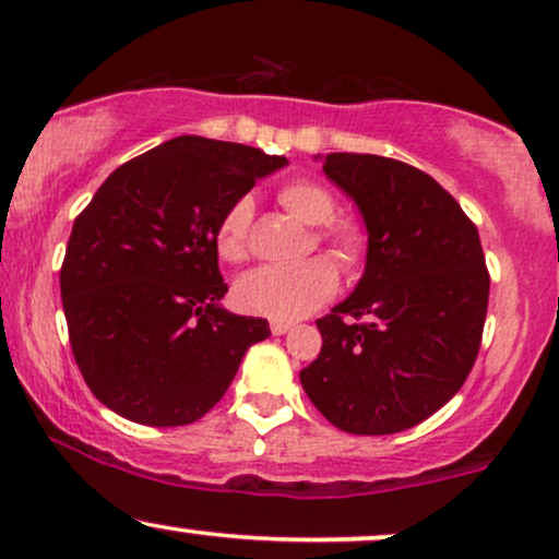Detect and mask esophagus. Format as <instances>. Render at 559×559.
Segmentation results:
<instances>
[{
	"mask_svg": "<svg viewBox=\"0 0 559 559\" xmlns=\"http://www.w3.org/2000/svg\"><path fill=\"white\" fill-rule=\"evenodd\" d=\"M294 328V322H278V320H273L271 322V333L273 335H284V333H288Z\"/></svg>",
	"mask_w": 559,
	"mask_h": 559,
	"instance_id": "34e87169",
	"label": "esophagus"
}]
</instances>
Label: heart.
I'll use <instances>...</instances> for the list:
<instances>
[{
    "label": "heart",
    "instance_id": "heart-1",
    "mask_svg": "<svg viewBox=\"0 0 559 559\" xmlns=\"http://www.w3.org/2000/svg\"><path fill=\"white\" fill-rule=\"evenodd\" d=\"M278 203L301 224L314 226L312 241L325 247L344 273H354L367 254V228L356 218H333L335 198L314 179H292L281 185ZM252 198L241 194L226 207L215 226V250L228 262L250 254ZM338 286V271L328 258H307L294 265H262L245 273L234 286V297L245 312L258 318L292 322L325 305Z\"/></svg>",
    "mask_w": 559,
    "mask_h": 559
}]
</instances>
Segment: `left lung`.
<instances>
[{"label": "left lung", "mask_w": 559, "mask_h": 559, "mask_svg": "<svg viewBox=\"0 0 559 559\" xmlns=\"http://www.w3.org/2000/svg\"><path fill=\"white\" fill-rule=\"evenodd\" d=\"M322 171L359 207L369 245L352 297L318 320L322 348L301 388L344 432H403L459 393L479 354L489 301L479 231L403 160L328 153Z\"/></svg>", "instance_id": "1"}]
</instances>
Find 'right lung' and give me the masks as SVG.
I'll return each mask as SVG.
<instances>
[{
  "label": "right lung",
  "mask_w": 559,
  "mask_h": 559,
  "mask_svg": "<svg viewBox=\"0 0 559 559\" xmlns=\"http://www.w3.org/2000/svg\"><path fill=\"white\" fill-rule=\"evenodd\" d=\"M260 147L181 134L127 160L75 218L59 273L70 346L91 393L147 427L192 425L224 399L267 320L218 305L215 226L260 177Z\"/></svg>",
  "instance_id": "right-lung-1"
}]
</instances>
